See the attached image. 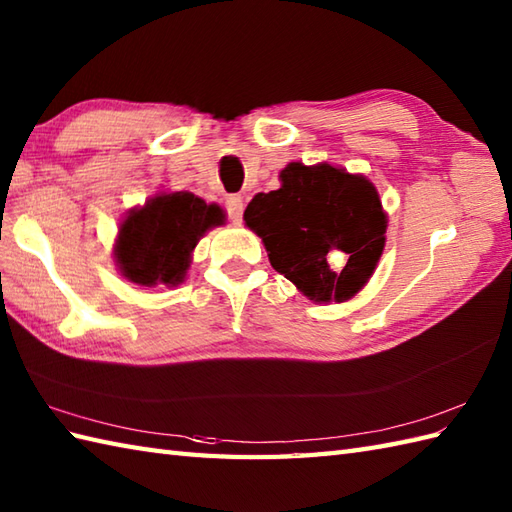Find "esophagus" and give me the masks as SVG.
I'll list each match as a JSON object with an SVG mask.
<instances>
[{
  "mask_svg": "<svg viewBox=\"0 0 512 512\" xmlns=\"http://www.w3.org/2000/svg\"><path fill=\"white\" fill-rule=\"evenodd\" d=\"M226 211H228V217H231V222L239 224L244 215V200L239 198V195H231V198H226Z\"/></svg>",
  "mask_w": 512,
  "mask_h": 512,
  "instance_id": "34e87169",
  "label": "esophagus"
}]
</instances>
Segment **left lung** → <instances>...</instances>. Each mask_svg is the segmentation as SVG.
<instances>
[{
  "label": "left lung",
  "instance_id": "8db88e82",
  "mask_svg": "<svg viewBox=\"0 0 512 512\" xmlns=\"http://www.w3.org/2000/svg\"><path fill=\"white\" fill-rule=\"evenodd\" d=\"M279 189L257 193L244 222L262 237L277 273L314 303H343L374 275L385 250L387 213L363 173L288 162Z\"/></svg>",
  "mask_w": 512,
  "mask_h": 512
}]
</instances>
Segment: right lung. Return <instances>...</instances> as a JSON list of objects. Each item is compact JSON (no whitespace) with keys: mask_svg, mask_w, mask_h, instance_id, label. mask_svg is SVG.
<instances>
[{"mask_svg":"<svg viewBox=\"0 0 512 512\" xmlns=\"http://www.w3.org/2000/svg\"><path fill=\"white\" fill-rule=\"evenodd\" d=\"M226 224L220 204H206L189 191H160L134 206L118 226L114 262L132 284L180 286L193 262V250L215 226Z\"/></svg>","mask_w":512,"mask_h":512,"instance_id":"right-lung-1","label":"right lung"}]
</instances>
